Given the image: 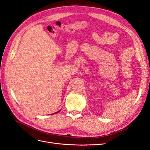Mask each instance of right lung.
<instances>
[{
	"instance_id": "obj_1",
	"label": "right lung",
	"mask_w": 150,
	"mask_h": 150,
	"mask_svg": "<svg viewBox=\"0 0 150 150\" xmlns=\"http://www.w3.org/2000/svg\"><path fill=\"white\" fill-rule=\"evenodd\" d=\"M59 111H60V110L59 111H57V112H55V113H57V112H59ZM55 113H53V114H55Z\"/></svg>"
}]
</instances>
